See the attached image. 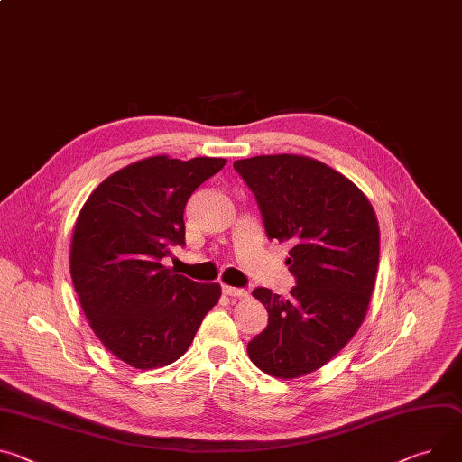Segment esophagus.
I'll return each instance as SVG.
<instances>
[{
	"label": "esophagus",
	"mask_w": 462,
	"mask_h": 462,
	"mask_svg": "<svg viewBox=\"0 0 462 462\" xmlns=\"http://www.w3.org/2000/svg\"><path fill=\"white\" fill-rule=\"evenodd\" d=\"M223 292L226 297H234V299H245L246 297L245 289H237V287H230V285H223Z\"/></svg>",
	"instance_id": "esophagus-1"
}]
</instances>
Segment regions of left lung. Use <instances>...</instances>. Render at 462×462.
Instances as JSON below:
<instances>
[{
	"mask_svg": "<svg viewBox=\"0 0 462 462\" xmlns=\"http://www.w3.org/2000/svg\"><path fill=\"white\" fill-rule=\"evenodd\" d=\"M253 189L269 239L291 241L289 299L253 291L269 313L246 345L260 370L295 380L337 356L365 320L380 262V225L366 195L329 165L300 154L234 162Z\"/></svg>",
	"mask_w": 462,
	"mask_h": 462,
	"instance_id": "obj_1",
	"label": "left lung"
}]
</instances>
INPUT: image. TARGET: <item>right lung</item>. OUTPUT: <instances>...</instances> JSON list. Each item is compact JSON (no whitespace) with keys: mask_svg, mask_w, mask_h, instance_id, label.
Masks as SVG:
<instances>
[{"mask_svg":"<svg viewBox=\"0 0 462 462\" xmlns=\"http://www.w3.org/2000/svg\"><path fill=\"white\" fill-rule=\"evenodd\" d=\"M225 163L149 156L105 179L80 208L69 248L73 287L97 339L123 363L171 365L219 302V283L193 282L162 258L184 245L186 202Z\"/></svg>","mask_w":462,"mask_h":462,"instance_id":"add662e5","label":"right lung"}]
</instances>
